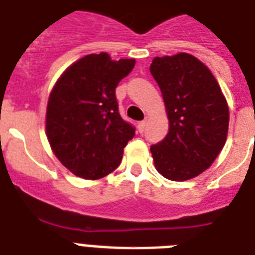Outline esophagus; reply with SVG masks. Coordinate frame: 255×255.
<instances>
[{
    "label": "esophagus",
    "instance_id": "obj_1",
    "mask_svg": "<svg viewBox=\"0 0 255 255\" xmlns=\"http://www.w3.org/2000/svg\"><path fill=\"white\" fill-rule=\"evenodd\" d=\"M145 126H147V122H145V120H143V122H140V123L137 124V129H139L140 133H143L144 129H145Z\"/></svg>",
    "mask_w": 255,
    "mask_h": 255
}]
</instances>
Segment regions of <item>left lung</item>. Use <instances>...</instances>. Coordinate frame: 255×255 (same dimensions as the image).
<instances>
[{
  "mask_svg": "<svg viewBox=\"0 0 255 255\" xmlns=\"http://www.w3.org/2000/svg\"><path fill=\"white\" fill-rule=\"evenodd\" d=\"M163 94L169 131L151 145L156 169L172 181H185L213 164L225 145L229 108L210 70L196 57H156L149 67Z\"/></svg>",
  "mask_w": 255,
  "mask_h": 255,
  "instance_id": "1",
  "label": "left lung"
}]
</instances>
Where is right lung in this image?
Returning <instances> with one entry per match:
<instances>
[{"label":"right lung","instance_id":"right-lung-1","mask_svg":"<svg viewBox=\"0 0 255 255\" xmlns=\"http://www.w3.org/2000/svg\"><path fill=\"white\" fill-rule=\"evenodd\" d=\"M135 59L90 54L70 66L54 86L46 135L63 165L78 177L98 180L119 167L135 127L122 119L115 90Z\"/></svg>","mask_w":255,"mask_h":255}]
</instances>
